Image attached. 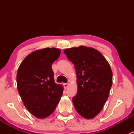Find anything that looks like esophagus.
Returning <instances> with one entry per match:
<instances>
[{
    "instance_id": "34e87169",
    "label": "esophagus",
    "mask_w": 134,
    "mask_h": 134,
    "mask_svg": "<svg viewBox=\"0 0 134 134\" xmlns=\"http://www.w3.org/2000/svg\"><path fill=\"white\" fill-rule=\"evenodd\" d=\"M63 86H64L65 89H67V87H68L69 84H68V83H63Z\"/></svg>"
}]
</instances>
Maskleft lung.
Wrapping results in <instances>:
<instances>
[{"instance_id": "1", "label": "left lung", "mask_w": 134, "mask_h": 134, "mask_svg": "<svg viewBox=\"0 0 134 134\" xmlns=\"http://www.w3.org/2000/svg\"><path fill=\"white\" fill-rule=\"evenodd\" d=\"M64 53L75 65L78 91L72 98L76 111L86 119L102 110L112 86V71L102 54L85 46L67 48Z\"/></svg>"}]
</instances>
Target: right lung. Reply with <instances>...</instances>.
<instances>
[{"label": "right lung", "instance_id": "add662e5", "mask_svg": "<svg viewBox=\"0 0 134 134\" xmlns=\"http://www.w3.org/2000/svg\"><path fill=\"white\" fill-rule=\"evenodd\" d=\"M58 48L37 50L26 56L17 73V90L28 111L38 119L52 114L63 94L55 83L52 64L59 58Z\"/></svg>", "mask_w": 134, "mask_h": 134}]
</instances>
